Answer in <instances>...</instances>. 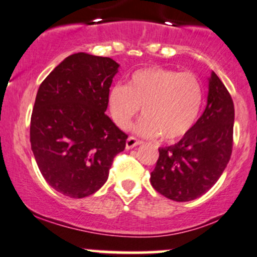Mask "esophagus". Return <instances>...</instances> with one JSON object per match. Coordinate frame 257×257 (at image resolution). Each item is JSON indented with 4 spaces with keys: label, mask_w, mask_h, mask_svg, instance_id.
Wrapping results in <instances>:
<instances>
[{
    "label": "esophagus",
    "mask_w": 257,
    "mask_h": 257,
    "mask_svg": "<svg viewBox=\"0 0 257 257\" xmlns=\"http://www.w3.org/2000/svg\"><path fill=\"white\" fill-rule=\"evenodd\" d=\"M140 144H141L140 140H138V139H135V138H133V137H129L128 139H126V141H125V149L126 150H131V149H133V147L140 145Z\"/></svg>",
    "instance_id": "obj_1"
}]
</instances>
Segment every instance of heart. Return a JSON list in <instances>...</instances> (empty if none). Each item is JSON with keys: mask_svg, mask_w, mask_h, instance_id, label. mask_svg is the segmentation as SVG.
<instances>
[{"mask_svg": "<svg viewBox=\"0 0 257 257\" xmlns=\"http://www.w3.org/2000/svg\"><path fill=\"white\" fill-rule=\"evenodd\" d=\"M203 87L196 75L153 66L132 73L126 85L116 84L107 94L111 118L126 129L143 106L134 131L146 138L161 135L174 143L196 123L203 104Z\"/></svg>", "mask_w": 257, "mask_h": 257, "instance_id": "heart-1", "label": "heart"}]
</instances>
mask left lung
I'll list each match as a JSON object with an SVG mask.
<instances>
[{
	"instance_id": "1",
	"label": "left lung",
	"mask_w": 257,
	"mask_h": 257,
	"mask_svg": "<svg viewBox=\"0 0 257 257\" xmlns=\"http://www.w3.org/2000/svg\"><path fill=\"white\" fill-rule=\"evenodd\" d=\"M208 81L203 114L178 144L158 149L151 173L153 188L175 202H190L208 192L231 158L234 105L216 73L211 71Z\"/></svg>"
}]
</instances>
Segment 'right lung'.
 I'll list each match as a JSON object with an SVG mask.
<instances>
[{"label": "right lung", "instance_id": "add662e5", "mask_svg": "<svg viewBox=\"0 0 257 257\" xmlns=\"http://www.w3.org/2000/svg\"><path fill=\"white\" fill-rule=\"evenodd\" d=\"M119 64L76 53L65 58L38 88L31 114V150L41 174L71 198L95 193L108 178L128 135L105 111Z\"/></svg>", "mask_w": 257, "mask_h": 257}]
</instances>
